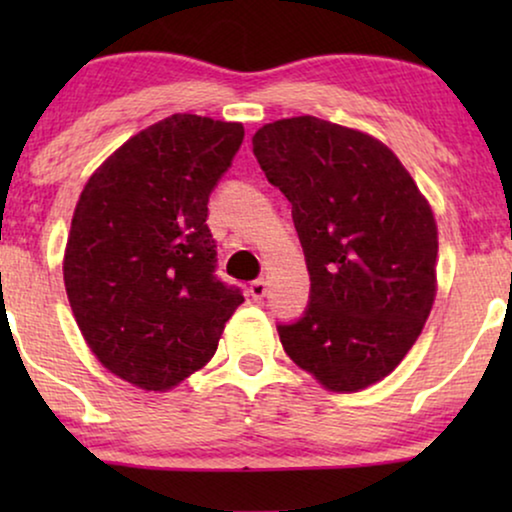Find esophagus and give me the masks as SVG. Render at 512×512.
I'll return each instance as SVG.
<instances>
[{
  "mask_svg": "<svg viewBox=\"0 0 512 512\" xmlns=\"http://www.w3.org/2000/svg\"><path fill=\"white\" fill-rule=\"evenodd\" d=\"M249 293L254 300H263L265 293H268V282L265 279H256V282H251Z\"/></svg>",
  "mask_w": 512,
  "mask_h": 512,
  "instance_id": "34e87169",
  "label": "esophagus"
}]
</instances>
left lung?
Listing matches in <instances>:
<instances>
[{
	"label": "left lung",
	"mask_w": 512,
	"mask_h": 512,
	"mask_svg": "<svg viewBox=\"0 0 512 512\" xmlns=\"http://www.w3.org/2000/svg\"><path fill=\"white\" fill-rule=\"evenodd\" d=\"M254 156L291 202L310 272L305 317L277 328L284 352L338 394L384 380L436 300L429 200L387 144L317 116L265 123Z\"/></svg>",
	"instance_id": "left-lung-1"
}]
</instances>
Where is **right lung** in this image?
Listing matches in <instances>:
<instances>
[{
  "label": "right lung",
  "instance_id": "1",
  "mask_svg": "<svg viewBox=\"0 0 512 512\" xmlns=\"http://www.w3.org/2000/svg\"><path fill=\"white\" fill-rule=\"evenodd\" d=\"M242 123L172 114L118 146L83 186L62 277L79 331L109 373L167 391L207 366L242 293L214 275L209 193Z\"/></svg>",
  "mask_w": 512,
  "mask_h": 512
}]
</instances>
